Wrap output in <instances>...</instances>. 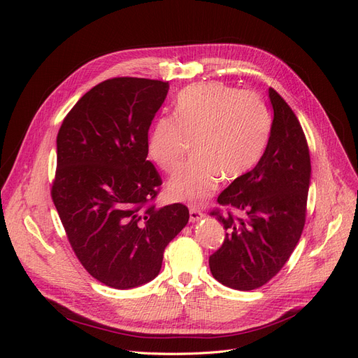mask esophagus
<instances>
[{"label": "esophagus", "mask_w": 358, "mask_h": 358, "mask_svg": "<svg viewBox=\"0 0 358 358\" xmlns=\"http://www.w3.org/2000/svg\"><path fill=\"white\" fill-rule=\"evenodd\" d=\"M204 216V213L200 210V209H197V208H189V221L191 222H197V221H200L201 218Z\"/></svg>", "instance_id": "obj_1"}]
</instances>
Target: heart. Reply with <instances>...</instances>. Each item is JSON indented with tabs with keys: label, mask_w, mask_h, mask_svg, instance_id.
<instances>
[{
	"label": "heart",
	"mask_w": 358,
	"mask_h": 358,
	"mask_svg": "<svg viewBox=\"0 0 358 358\" xmlns=\"http://www.w3.org/2000/svg\"><path fill=\"white\" fill-rule=\"evenodd\" d=\"M270 124V109L258 92L221 82L192 85L179 94L175 116L159 119L152 128L148 155L162 171L176 173L196 140L199 159L169 182L167 192L175 200L201 204L222 175L239 178L257 164Z\"/></svg>",
	"instance_id": "heart-1"
}]
</instances>
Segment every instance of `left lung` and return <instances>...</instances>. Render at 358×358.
<instances>
[{
  "instance_id": "8db88e82",
  "label": "left lung",
  "mask_w": 358,
  "mask_h": 358,
  "mask_svg": "<svg viewBox=\"0 0 358 358\" xmlns=\"http://www.w3.org/2000/svg\"><path fill=\"white\" fill-rule=\"evenodd\" d=\"M273 122L263 157L236 178L218 197L227 213L215 209L225 229L224 243L209 257L213 278L234 289L263 287L279 273L297 246L306 221L310 157L297 116L268 88ZM233 210L244 213L236 217Z\"/></svg>"
}]
</instances>
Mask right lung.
Segmentation results:
<instances>
[{"label":"right lung","mask_w":358,"mask_h":358,"mask_svg":"<svg viewBox=\"0 0 358 358\" xmlns=\"http://www.w3.org/2000/svg\"><path fill=\"white\" fill-rule=\"evenodd\" d=\"M169 82L113 78L64 117L52 200L82 266L101 284L128 289L152 280L166 246L189 220L185 204L157 209L161 176L148 133Z\"/></svg>","instance_id":"obj_1"}]
</instances>
